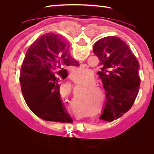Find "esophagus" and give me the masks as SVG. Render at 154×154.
<instances>
[{
  "instance_id": "1",
  "label": "esophagus",
  "mask_w": 154,
  "mask_h": 154,
  "mask_svg": "<svg viewBox=\"0 0 154 154\" xmlns=\"http://www.w3.org/2000/svg\"><path fill=\"white\" fill-rule=\"evenodd\" d=\"M82 66H80V67H82Z\"/></svg>"
}]
</instances>
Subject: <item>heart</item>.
<instances>
[{
    "mask_svg": "<svg viewBox=\"0 0 154 154\" xmlns=\"http://www.w3.org/2000/svg\"><path fill=\"white\" fill-rule=\"evenodd\" d=\"M82 71L81 70H78L76 72H74L72 74V78L74 80H79L81 77V74ZM96 80L94 75H91L88 77L86 78L85 80V83H91V84H88L86 86L85 89L82 90L81 92V97H83L84 100L92 101L94 100L97 96V91L96 90H98L101 93H103V90L101 87L97 83H95ZM61 92L65 93L66 94H70L72 92V87L69 84H65L61 87Z\"/></svg>",
    "mask_w": 154,
    "mask_h": 154,
    "instance_id": "obj_1",
    "label": "heart"
}]
</instances>
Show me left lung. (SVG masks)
<instances>
[{
  "mask_svg": "<svg viewBox=\"0 0 154 154\" xmlns=\"http://www.w3.org/2000/svg\"><path fill=\"white\" fill-rule=\"evenodd\" d=\"M93 52L99 59L106 92V103L100 118L111 122L128 111L138 94L139 63L128 45L118 37L106 36L95 43Z\"/></svg>",
  "mask_w": 154,
  "mask_h": 154,
  "instance_id": "1",
  "label": "left lung"
}]
</instances>
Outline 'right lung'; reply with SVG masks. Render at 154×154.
I'll return each instance as SVG.
<instances>
[{
  "mask_svg": "<svg viewBox=\"0 0 154 154\" xmlns=\"http://www.w3.org/2000/svg\"><path fill=\"white\" fill-rule=\"evenodd\" d=\"M69 45L53 32L40 36L27 49L20 69L22 95L30 110L40 118L72 123L60 94V79L67 68L79 63L71 56Z\"/></svg>",
  "mask_w": 154,
  "mask_h": 154,
  "instance_id": "add662e5",
  "label": "right lung"
}]
</instances>
